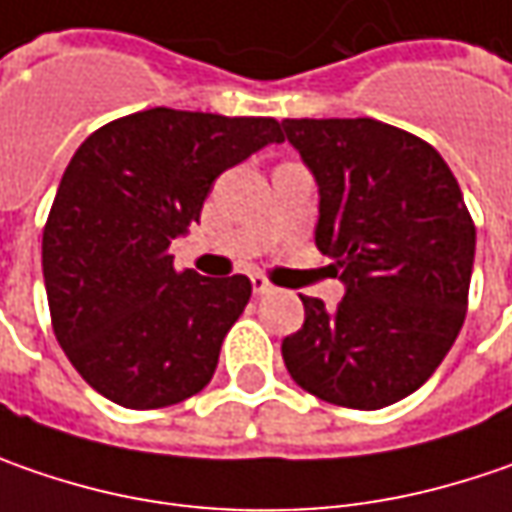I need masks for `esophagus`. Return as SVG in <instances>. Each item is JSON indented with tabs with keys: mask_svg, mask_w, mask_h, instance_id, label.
<instances>
[{
	"mask_svg": "<svg viewBox=\"0 0 512 512\" xmlns=\"http://www.w3.org/2000/svg\"><path fill=\"white\" fill-rule=\"evenodd\" d=\"M252 289H255V295H272L275 292V286L263 275H252Z\"/></svg>",
	"mask_w": 512,
	"mask_h": 512,
	"instance_id": "obj_1",
	"label": "esophagus"
}]
</instances>
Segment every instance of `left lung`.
Returning a JSON list of instances; mask_svg holds the SVG:
<instances>
[{
	"label": "left lung",
	"mask_w": 512,
	"mask_h": 512,
	"mask_svg": "<svg viewBox=\"0 0 512 512\" xmlns=\"http://www.w3.org/2000/svg\"><path fill=\"white\" fill-rule=\"evenodd\" d=\"M318 183L315 246L341 272L335 312L306 298L283 338L295 384L321 401L381 410L421 387L467 312L476 226L433 145L369 117L283 120Z\"/></svg>",
	"instance_id": "left-lung-1"
}]
</instances>
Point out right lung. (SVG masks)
<instances>
[{
	"label": "right lung",
	"mask_w": 512,
	"mask_h": 512,
	"mask_svg": "<svg viewBox=\"0 0 512 512\" xmlns=\"http://www.w3.org/2000/svg\"><path fill=\"white\" fill-rule=\"evenodd\" d=\"M272 143H283L272 117L151 108L102 125L71 157L42 275L56 341L108 401L160 410L212 381L252 280L177 272L168 246L200 223L226 168Z\"/></svg>",
	"instance_id": "obj_1"
}]
</instances>
